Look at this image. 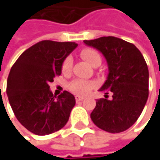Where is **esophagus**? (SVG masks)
Masks as SVG:
<instances>
[{"label":"esophagus","instance_id":"obj_1","mask_svg":"<svg viewBox=\"0 0 160 160\" xmlns=\"http://www.w3.org/2000/svg\"><path fill=\"white\" fill-rule=\"evenodd\" d=\"M75 99H76V102H80V101H82V100L84 99V97H81V96H76V97H75Z\"/></svg>","mask_w":160,"mask_h":160}]
</instances>
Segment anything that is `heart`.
I'll return each instance as SVG.
<instances>
[{"instance_id":"1","label":"heart","mask_w":160,"mask_h":160,"mask_svg":"<svg viewBox=\"0 0 160 160\" xmlns=\"http://www.w3.org/2000/svg\"><path fill=\"white\" fill-rule=\"evenodd\" d=\"M80 55L82 58H84L89 64H91L92 66H93L97 61H101V56L99 54V52L93 49L87 48L83 49L80 52ZM72 58L70 56H68L65 58V60L62 63V71L64 73H68L70 71L71 68H72ZM95 87V82L92 80H74L71 81L68 84V89L71 92H73L76 95L79 96H83L86 95L87 93H89L93 88Z\"/></svg>"}]
</instances>
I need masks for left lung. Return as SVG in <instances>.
I'll return each mask as SVG.
<instances>
[{
  "label": "left lung",
  "instance_id": "8db88e82",
  "mask_svg": "<svg viewBox=\"0 0 160 160\" xmlns=\"http://www.w3.org/2000/svg\"><path fill=\"white\" fill-rule=\"evenodd\" d=\"M84 43L104 54L109 71L99 90L106 93V98L96 100L91 118L106 132H124L136 122L148 98L149 73L144 56L134 44L112 36L84 41ZM110 91L113 95L108 100Z\"/></svg>",
  "mask_w": 160,
  "mask_h": 160
}]
</instances>
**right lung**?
I'll return each instance as SVG.
<instances>
[{
  "instance_id": "add662e5",
  "label": "right lung",
  "mask_w": 160,
  "mask_h": 160,
  "mask_svg": "<svg viewBox=\"0 0 160 160\" xmlns=\"http://www.w3.org/2000/svg\"><path fill=\"white\" fill-rule=\"evenodd\" d=\"M78 46L70 42L42 41L27 49L13 65L6 92L17 120L37 135H47L62 129L76 101L64 91L58 97L49 83L61 75L65 58Z\"/></svg>"
}]
</instances>
